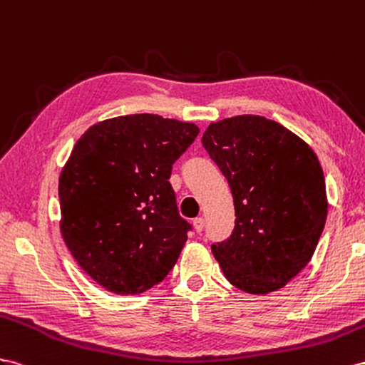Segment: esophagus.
Masks as SVG:
<instances>
[{"label": "esophagus", "instance_id": "1", "mask_svg": "<svg viewBox=\"0 0 365 365\" xmlns=\"http://www.w3.org/2000/svg\"><path fill=\"white\" fill-rule=\"evenodd\" d=\"M192 225H194V230H195V232H200L203 231V228H205V220H203V217H197V219H194V222H192Z\"/></svg>", "mask_w": 365, "mask_h": 365}]
</instances>
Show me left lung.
<instances>
[{
  "label": "left lung",
  "instance_id": "8db88e82",
  "mask_svg": "<svg viewBox=\"0 0 365 365\" xmlns=\"http://www.w3.org/2000/svg\"><path fill=\"white\" fill-rule=\"evenodd\" d=\"M202 145L235 200V230L211 245L223 274L250 294L285 287L310 262L327 220L325 179L313 149L260 115L211 123Z\"/></svg>",
  "mask_w": 365,
  "mask_h": 365
}]
</instances>
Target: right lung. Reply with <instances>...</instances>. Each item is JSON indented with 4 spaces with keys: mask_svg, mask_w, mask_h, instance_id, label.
<instances>
[{
    "mask_svg": "<svg viewBox=\"0 0 365 365\" xmlns=\"http://www.w3.org/2000/svg\"><path fill=\"white\" fill-rule=\"evenodd\" d=\"M197 134L194 123L134 114L100 121L73 146L58 183L60 230L108 292L143 293L175 265L191 225L168 180Z\"/></svg>",
    "mask_w": 365,
    "mask_h": 365,
    "instance_id": "obj_1",
    "label": "right lung"
}]
</instances>
